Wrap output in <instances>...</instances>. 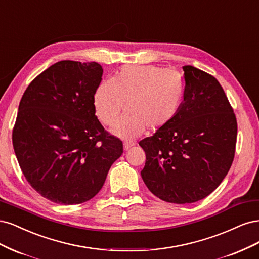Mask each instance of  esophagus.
Returning <instances> with one entry per match:
<instances>
[{"label":"esophagus","instance_id":"esophagus-1","mask_svg":"<svg viewBox=\"0 0 259 259\" xmlns=\"http://www.w3.org/2000/svg\"><path fill=\"white\" fill-rule=\"evenodd\" d=\"M135 146V143H129V142H124L123 143V149L124 151H129L131 147Z\"/></svg>","mask_w":259,"mask_h":259}]
</instances>
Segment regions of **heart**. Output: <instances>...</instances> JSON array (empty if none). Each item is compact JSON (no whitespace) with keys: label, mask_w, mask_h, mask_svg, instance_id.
Listing matches in <instances>:
<instances>
[{"label":"heart","mask_w":259,"mask_h":259,"mask_svg":"<svg viewBox=\"0 0 259 259\" xmlns=\"http://www.w3.org/2000/svg\"><path fill=\"white\" fill-rule=\"evenodd\" d=\"M184 96L182 75L158 65H123L95 93V111L105 126L118 118L126 102L127 113L115 124L116 136L132 139L146 127L156 131L170 123Z\"/></svg>","instance_id":"1"}]
</instances>
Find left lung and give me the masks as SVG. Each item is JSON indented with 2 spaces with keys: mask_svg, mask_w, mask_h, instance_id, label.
I'll return each mask as SVG.
<instances>
[{
  "mask_svg": "<svg viewBox=\"0 0 259 259\" xmlns=\"http://www.w3.org/2000/svg\"><path fill=\"white\" fill-rule=\"evenodd\" d=\"M184 101L170 123L139 142L146 154L142 179L165 202L199 201L219 187L235 158L237 118L219 80L183 66Z\"/></svg>",
  "mask_w": 259,
  "mask_h": 259,
  "instance_id": "8db88e82",
  "label": "left lung"
}]
</instances>
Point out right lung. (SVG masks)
<instances>
[{
	"mask_svg": "<svg viewBox=\"0 0 259 259\" xmlns=\"http://www.w3.org/2000/svg\"><path fill=\"white\" fill-rule=\"evenodd\" d=\"M97 62L63 60L33 79L20 100L14 151L32 188L58 204H79L102 188L122 142L96 116Z\"/></svg>",
	"mask_w": 259,
	"mask_h": 259,
	"instance_id": "add662e5",
	"label": "right lung"
}]
</instances>
